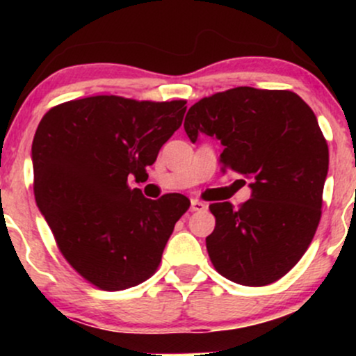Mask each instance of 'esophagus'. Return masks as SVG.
I'll list each match as a JSON object with an SVG mask.
<instances>
[{
	"label": "esophagus",
	"instance_id": "1",
	"mask_svg": "<svg viewBox=\"0 0 356 356\" xmlns=\"http://www.w3.org/2000/svg\"><path fill=\"white\" fill-rule=\"evenodd\" d=\"M206 204H204L202 201H197V199H192V201H191V211L192 212H195V211H204V209H206Z\"/></svg>",
	"mask_w": 356,
	"mask_h": 356
}]
</instances>
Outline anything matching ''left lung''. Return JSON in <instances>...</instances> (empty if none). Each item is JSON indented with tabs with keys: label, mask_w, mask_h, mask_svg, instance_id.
Returning a JSON list of instances; mask_svg holds the SVG:
<instances>
[{
	"label": "left lung",
	"mask_w": 356,
	"mask_h": 356,
	"mask_svg": "<svg viewBox=\"0 0 356 356\" xmlns=\"http://www.w3.org/2000/svg\"><path fill=\"white\" fill-rule=\"evenodd\" d=\"M184 130L192 144L199 134L218 138L222 172L251 181V199L239 209L209 206L212 264L238 284L275 283L305 254L321 218L328 145L316 115L289 90L238 87L192 105Z\"/></svg>",
	"instance_id": "8db88e82"
}]
</instances>
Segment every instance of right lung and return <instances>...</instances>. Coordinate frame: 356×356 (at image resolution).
<instances>
[{"label":"right lung","mask_w":356,"mask_h":356,"mask_svg":"<svg viewBox=\"0 0 356 356\" xmlns=\"http://www.w3.org/2000/svg\"><path fill=\"white\" fill-rule=\"evenodd\" d=\"M186 108V100L97 95L56 105L36 129V206L65 259L97 288L118 291L152 276L189 209L182 194L152 201L129 187L145 177Z\"/></svg>","instance_id":"add662e5"}]
</instances>
